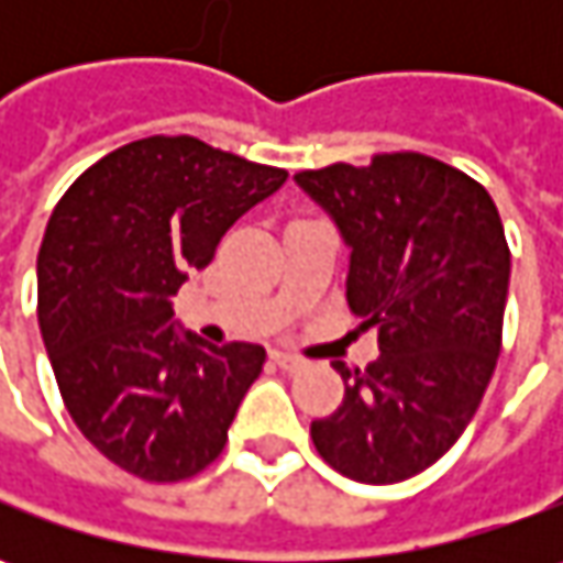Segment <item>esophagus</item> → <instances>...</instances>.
<instances>
[{"instance_id": "esophagus-1", "label": "esophagus", "mask_w": 563, "mask_h": 563, "mask_svg": "<svg viewBox=\"0 0 563 563\" xmlns=\"http://www.w3.org/2000/svg\"><path fill=\"white\" fill-rule=\"evenodd\" d=\"M272 363H275L278 369H285V373H294V369L303 366V360L297 357V354H288V351H272Z\"/></svg>"}]
</instances>
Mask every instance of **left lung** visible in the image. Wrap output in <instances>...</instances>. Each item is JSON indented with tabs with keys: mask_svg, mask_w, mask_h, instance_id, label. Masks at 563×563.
<instances>
[{
	"mask_svg": "<svg viewBox=\"0 0 563 563\" xmlns=\"http://www.w3.org/2000/svg\"><path fill=\"white\" fill-rule=\"evenodd\" d=\"M294 181L351 247L347 307L378 329L366 369L335 363L344 400L313 420L316 451L347 479L388 486L461 439L501 354L510 250L488 190L422 153H376Z\"/></svg>",
	"mask_w": 563,
	"mask_h": 563,
	"instance_id": "1",
	"label": "left lung"
}]
</instances>
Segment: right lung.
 Segmentation results:
<instances>
[{
  "label": "right lung",
  "mask_w": 563,
  "mask_h": 563,
  "mask_svg": "<svg viewBox=\"0 0 563 563\" xmlns=\"http://www.w3.org/2000/svg\"><path fill=\"white\" fill-rule=\"evenodd\" d=\"M285 178L156 134L102 156L55 203L36 256L43 344L77 429L131 476L181 483L222 454L266 351L181 335L168 297Z\"/></svg>",
  "instance_id": "obj_1"
}]
</instances>
